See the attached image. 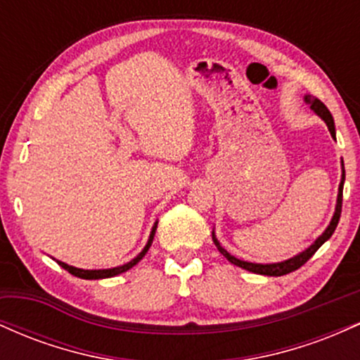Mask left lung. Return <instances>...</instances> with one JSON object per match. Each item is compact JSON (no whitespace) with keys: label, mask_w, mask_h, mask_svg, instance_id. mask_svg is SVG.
Returning a JSON list of instances; mask_svg holds the SVG:
<instances>
[{"label":"left lung","mask_w":360,"mask_h":360,"mask_svg":"<svg viewBox=\"0 0 360 360\" xmlns=\"http://www.w3.org/2000/svg\"><path fill=\"white\" fill-rule=\"evenodd\" d=\"M304 101L308 103L309 108L315 111L318 117L323 120V122L326 123V127H328L330 134H332V137L335 139V123H333V117H332V113H330V111H328V108H326L323 103H321L315 96H304ZM344 181H345V169H344V160H342V181H340V186H338L337 206H335V213H333L332 221H330V225L326 226L325 232L316 238L315 243H311V245H309L307 250H303V252H301V254L295 255V257H291V259H288V260H283V262H276V264L245 262V260H240V259L233 257L232 254H229V252L223 249V247L220 245V242H218L217 237H214V232H213L212 237H213L214 245H217V249L220 250V254L225 255V257L229 259L232 264H235V266L242 267V269H245V271L255 272V274L284 276V274H289V272L300 269V267L303 266V264H307L308 259H311L313 254H315V252L320 249V247L323 245V243L328 240L330 237H332V233L335 232V229H337V225H338V220H340V213H342V191H344Z\"/></svg>","instance_id":"left-lung-1"}]
</instances>
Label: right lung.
<instances>
[{
  "label": "right lung",
  "mask_w": 360,
  "mask_h": 360,
  "mask_svg": "<svg viewBox=\"0 0 360 360\" xmlns=\"http://www.w3.org/2000/svg\"><path fill=\"white\" fill-rule=\"evenodd\" d=\"M155 230H157V221L155 225L152 226V232H150V237H148V242L147 245L143 247V250L140 252L135 259H131L130 262L123 264V266H118V267H113V269H77V267H72V266H68L65 262H60V260H57V264L62 267V269H65L68 272H71L72 276H76V278H81V279H106V278H113V276H118L122 274V272H125L128 269H131V267L135 266V264L140 262V259L143 257V255L147 254V250L150 249L152 245V240H154V235H155Z\"/></svg>",
  "instance_id": "1"
}]
</instances>
